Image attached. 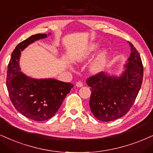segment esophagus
Wrapping results in <instances>:
<instances>
[{"label": "esophagus", "instance_id": "34e87169", "mask_svg": "<svg viewBox=\"0 0 153 153\" xmlns=\"http://www.w3.org/2000/svg\"><path fill=\"white\" fill-rule=\"evenodd\" d=\"M83 86V83L82 82H80V81H79L76 83V87H78V88H81V87Z\"/></svg>", "mask_w": 153, "mask_h": 153}]
</instances>
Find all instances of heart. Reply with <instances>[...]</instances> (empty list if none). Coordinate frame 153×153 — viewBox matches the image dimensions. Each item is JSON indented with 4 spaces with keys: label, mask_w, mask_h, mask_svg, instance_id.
<instances>
[{
    "label": "heart",
    "mask_w": 153,
    "mask_h": 153,
    "mask_svg": "<svg viewBox=\"0 0 153 153\" xmlns=\"http://www.w3.org/2000/svg\"><path fill=\"white\" fill-rule=\"evenodd\" d=\"M99 47L100 44L98 42H90L86 46L85 49L76 56L75 59L78 62L85 61L99 49ZM108 56H109V51L107 48H104L100 50L89 65V71L94 74L102 73L104 70V68L107 64Z\"/></svg>",
    "instance_id": "heart-1"
}]
</instances>
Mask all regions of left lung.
Wrapping results in <instances>:
<instances>
[{
	"label": "left lung",
	"mask_w": 153,
	"mask_h": 153,
	"mask_svg": "<svg viewBox=\"0 0 153 153\" xmlns=\"http://www.w3.org/2000/svg\"><path fill=\"white\" fill-rule=\"evenodd\" d=\"M130 56L121 75H110L102 72L89 78L90 87V107L97 119L111 121L127 114L134 103L141 88L143 66L141 58L131 42Z\"/></svg>",
	"instance_id": "obj_1"
}]
</instances>
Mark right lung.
<instances>
[{
  "instance_id": "1",
  "label": "right lung",
  "mask_w": 153,
  "mask_h": 153,
  "mask_svg": "<svg viewBox=\"0 0 153 153\" xmlns=\"http://www.w3.org/2000/svg\"><path fill=\"white\" fill-rule=\"evenodd\" d=\"M46 37V34H38L20 42L12 53L7 71L6 85L15 108L25 117L36 121L53 117L73 88L70 82L52 78H32L21 72L19 64L21 51Z\"/></svg>"
}]
</instances>
